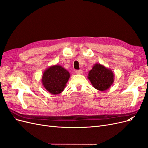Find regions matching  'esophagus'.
Wrapping results in <instances>:
<instances>
[{
    "label": "esophagus",
    "instance_id": "1",
    "mask_svg": "<svg viewBox=\"0 0 148 148\" xmlns=\"http://www.w3.org/2000/svg\"><path fill=\"white\" fill-rule=\"evenodd\" d=\"M83 73V70H76L75 71V73L77 75H81Z\"/></svg>",
    "mask_w": 148,
    "mask_h": 148
}]
</instances>
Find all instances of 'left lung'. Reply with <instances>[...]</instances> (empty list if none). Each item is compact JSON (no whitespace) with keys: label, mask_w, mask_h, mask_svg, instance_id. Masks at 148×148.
Returning a JSON list of instances; mask_svg holds the SVG:
<instances>
[{"label":"left lung","mask_w":148,"mask_h":148,"mask_svg":"<svg viewBox=\"0 0 148 148\" xmlns=\"http://www.w3.org/2000/svg\"><path fill=\"white\" fill-rule=\"evenodd\" d=\"M114 75L110 69L100 64H96L89 71L88 78L93 87L99 91H106L114 83Z\"/></svg>","instance_id":"1"}]
</instances>
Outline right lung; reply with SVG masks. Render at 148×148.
I'll return each mask as SVG.
<instances>
[{
  "label": "right lung",
  "instance_id": "obj_1",
  "mask_svg": "<svg viewBox=\"0 0 148 148\" xmlns=\"http://www.w3.org/2000/svg\"><path fill=\"white\" fill-rule=\"evenodd\" d=\"M70 77L64 67L56 65L49 67L43 73L42 83L46 90L52 95H58L64 91Z\"/></svg>",
  "mask_w": 148,
  "mask_h": 148
}]
</instances>
